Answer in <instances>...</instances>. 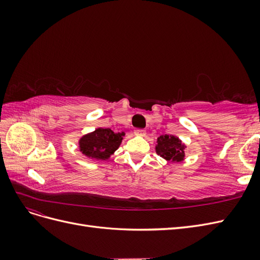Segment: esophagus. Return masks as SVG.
<instances>
[{
    "label": "esophagus",
    "instance_id": "34e87169",
    "mask_svg": "<svg viewBox=\"0 0 260 260\" xmlns=\"http://www.w3.org/2000/svg\"><path fill=\"white\" fill-rule=\"evenodd\" d=\"M133 133H135V135H136V136H140V137H144V136L146 135V131H145L144 129H136V130H135V132H133Z\"/></svg>",
    "mask_w": 260,
    "mask_h": 260
}]
</instances>
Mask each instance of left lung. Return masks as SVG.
<instances>
[{"instance_id":"obj_1","label":"left lung","mask_w":260,"mask_h":260,"mask_svg":"<svg viewBox=\"0 0 260 260\" xmlns=\"http://www.w3.org/2000/svg\"><path fill=\"white\" fill-rule=\"evenodd\" d=\"M185 145L175 136H160L157 139L156 153L164 159L172 162H179L184 159Z\"/></svg>"}]
</instances>
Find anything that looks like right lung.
Here are the masks:
<instances>
[{
    "instance_id": "1",
    "label": "right lung",
    "mask_w": 260,
    "mask_h": 260,
    "mask_svg": "<svg viewBox=\"0 0 260 260\" xmlns=\"http://www.w3.org/2000/svg\"><path fill=\"white\" fill-rule=\"evenodd\" d=\"M124 132L115 133L109 128H98L79 140L80 152L91 159L106 160L119 147Z\"/></svg>"
}]
</instances>
